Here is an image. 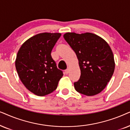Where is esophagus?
Returning <instances> with one entry per match:
<instances>
[{"mask_svg": "<svg viewBox=\"0 0 130 130\" xmlns=\"http://www.w3.org/2000/svg\"><path fill=\"white\" fill-rule=\"evenodd\" d=\"M65 73L66 74H68L69 73V69H67V70L65 71Z\"/></svg>", "mask_w": 130, "mask_h": 130, "instance_id": "34e87169", "label": "esophagus"}]
</instances>
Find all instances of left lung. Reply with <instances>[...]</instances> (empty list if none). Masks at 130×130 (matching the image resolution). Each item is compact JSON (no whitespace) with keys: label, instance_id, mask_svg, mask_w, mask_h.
<instances>
[{"label":"left lung","instance_id":"1","mask_svg":"<svg viewBox=\"0 0 130 130\" xmlns=\"http://www.w3.org/2000/svg\"><path fill=\"white\" fill-rule=\"evenodd\" d=\"M63 37L78 59L81 75L74 83L76 91L88 96L99 94L106 87L115 70L110 46L102 38L90 32H67Z\"/></svg>","mask_w":130,"mask_h":130}]
</instances>
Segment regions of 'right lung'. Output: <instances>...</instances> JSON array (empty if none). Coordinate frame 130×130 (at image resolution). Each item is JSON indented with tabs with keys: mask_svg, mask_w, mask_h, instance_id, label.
<instances>
[{
	"mask_svg": "<svg viewBox=\"0 0 130 130\" xmlns=\"http://www.w3.org/2000/svg\"><path fill=\"white\" fill-rule=\"evenodd\" d=\"M60 36V33L38 34L25 41L17 53L15 67L19 77L25 87L37 96L53 92L63 76L51 56Z\"/></svg>",
	"mask_w": 130,
	"mask_h": 130,
	"instance_id": "add662e5",
	"label": "right lung"
}]
</instances>
